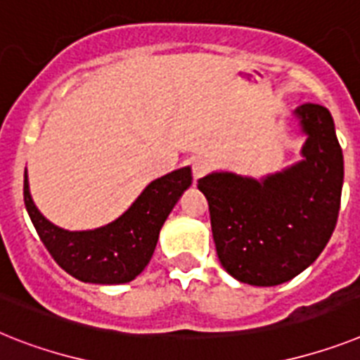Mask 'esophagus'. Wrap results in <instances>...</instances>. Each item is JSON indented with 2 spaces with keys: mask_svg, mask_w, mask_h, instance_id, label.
<instances>
[{
  "mask_svg": "<svg viewBox=\"0 0 360 360\" xmlns=\"http://www.w3.org/2000/svg\"><path fill=\"white\" fill-rule=\"evenodd\" d=\"M207 171H210V163L206 160H197V162L193 163V178H195V182L200 180Z\"/></svg>",
  "mask_w": 360,
  "mask_h": 360,
  "instance_id": "obj_1",
  "label": "esophagus"
}]
</instances>
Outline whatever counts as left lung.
I'll list each match as a JSON object with an SVG mask.
<instances>
[{"mask_svg":"<svg viewBox=\"0 0 360 360\" xmlns=\"http://www.w3.org/2000/svg\"><path fill=\"white\" fill-rule=\"evenodd\" d=\"M292 120L305 136L302 160L259 178L213 171L198 180L219 261L240 283L274 287L292 280L333 236L344 184L333 117L307 103L292 110Z\"/></svg>","mask_w":360,"mask_h":360,"instance_id":"1","label":"left lung"}]
</instances>
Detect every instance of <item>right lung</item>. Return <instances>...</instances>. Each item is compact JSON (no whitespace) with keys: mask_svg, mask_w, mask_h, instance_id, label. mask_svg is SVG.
I'll return each mask as SVG.
<instances>
[{"mask_svg":"<svg viewBox=\"0 0 360 360\" xmlns=\"http://www.w3.org/2000/svg\"><path fill=\"white\" fill-rule=\"evenodd\" d=\"M191 184L189 165L171 171L148 184L117 219L91 230H66L41 215L31 197L27 169L23 200L41 243L68 274L84 283L120 285L143 272L163 222Z\"/></svg>","mask_w":360,"mask_h":360,"instance_id":"add662e5","label":"right lung"}]
</instances>
